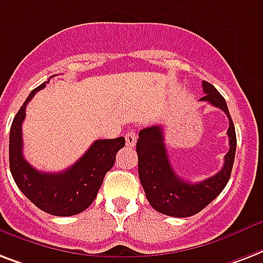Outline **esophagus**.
I'll return each mask as SVG.
<instances>
[{
	"mask_svg": "<svg viewBox=\"0 0 263 263\" xmlns=\"http://www.w3.org/2000/svg\"><path fill=\"white\" fill-rule=\"evenodd\" d=\"M125 142H127L128 147H134V146H135L136 134L134 129H131V131H128L127 134H125Z\"/></svg>",
	"mask_w": 263,
	"mask_h": 263,
	"instance_id": "34e87169",
	"label": "esophagus"
}]
</instances>
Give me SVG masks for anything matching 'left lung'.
Masks as SVG:
<instances>
[{"mask_svg":"<svg viewBox=\"0 0 263 263\" xmlns=\"http://www.w3.org/2000/svg\"><path fill=\"white\" fill-rule=\"evenodd\" d=\"M205 95L200 102H207L218 109L223 110L229 118V152L225 156L223 167L211 178L190 183L176 175L174 171L167 149L161 125H153L140 129L139 139L136 142L138 153V172L140 183L143 186L146 197L156 211L164 215L186 218L196 215L215 200L229 182L236 154V131L229 114L226 100L212 84L203 81Z\"/></svg>","mask_w":263,"mask_h":263,"instance_id":"left-lung-1","label":"left lung"}]
</instances>
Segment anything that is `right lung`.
Masks as SVG:
<instances>
[{
    "mask_svg": "<svg viewBox=\"0 0 263 263\" xmlns=\"http://www.w3.org/2000/svg\"><path fill=\"white\" fill-rule=\"evenodd\" d=\"M45 83L30 92L13 118L9 134V167L22 193L30 201L51 215L71 216L87 210L95 200L106 172L116 161V154L125 145L123 136L95 140L77 163L58 174L37 171L23 157L22 124L26 106Z\"/></svg>",
    "mask_w": 263,
    "mask_h": 263,
    "instance_id": "right-lung-1",
    "label": "right lung"
}]
</instances>
